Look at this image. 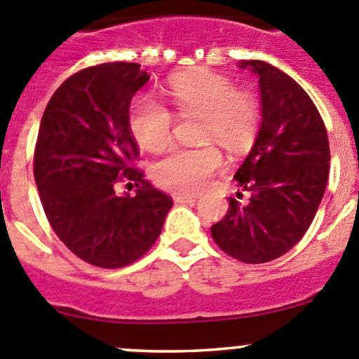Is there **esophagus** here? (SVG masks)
I'll return each mask as SVG.
<instances>
[{
  "mask_svg": "<svg viewBox=\"0 0 359 359\" xmlns=\"http://www.w3.org/2000/svg\"><path fill=\"white\" fill-rule=\"evenodd\" d=\"M172 199L174 203H194V201H197V196H194V194H172Z\"/></svg>",
  "mask_w": 359,
  "mask_h": 359,
  "instance_id": "34e87169",
  "label": "esophagus"
}]
</instances>
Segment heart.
<instances>
[{
  "label": "heart",
  "mask_w": 359,
  "mask_h": 359,
  "mask_svg": "<svg viewBox=\"0 0 359 359\" xmlns=\"http://www.w3.org/2000/svg\"><path fill=\"white\" fill-rule=\"evenodd\" d=\"M169 95L180 112L203 114V137L215 139L229 151H241L254 137L257 105L222 75L213 72L176 75L169 83ZM128 123L142 148L158 151L169 144L172 114L153 95L134 98ZM222 163V153L215 146L172 148L155 162L153 177L163 189L196 194L210 183Z\"/></svg>",
  "instance_id": "heart-1"
}]
</instances>
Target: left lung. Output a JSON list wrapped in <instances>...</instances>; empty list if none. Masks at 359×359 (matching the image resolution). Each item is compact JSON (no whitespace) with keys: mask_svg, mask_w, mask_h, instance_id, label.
<instances>
[{"mask_svg":"<svg viewBox=\"0 0 359 359\" xmlns=\"http://www.w3.org/2000/svg\"><path fill=\"white\" fill-rule=\"evenodd\" d=\"M238 67L259 77L261 126L234 180L248 192L211 225L215 243L247 264L291 250L317 213L330 174V142L319 111L292 77L261 60Z\"/></svg>","mask_w":359,"mask_h":359,"instance_id":"8db88e82","label":"left lung"}]
</instances>
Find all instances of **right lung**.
Segmentation results:
<instances>
[{
    "label": "right lung",
    "instance_id": "right-lung-1",
    "mask_svg": "<svg viewBox=\"0 0 359 359\" xmlns=\"http://www.w3.org/2000/svg\"><path fill=\"white\" fill-rule=\"evenodd\" d=\"M149 81L137 63H104L68 77L47 104L35 148V182L54 233L98 268L137 261L160 236L172 199L130 167L139 155L128 123ZM119 181L136 196L115 192Z\"/></svg>",
    "mask_w": 359,
    "mask_h": 359
}]
</instances>
